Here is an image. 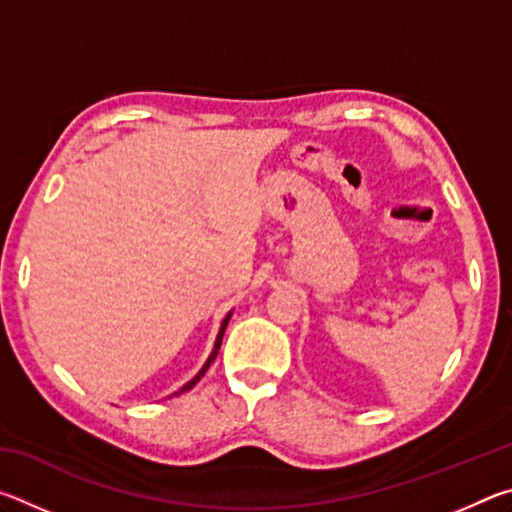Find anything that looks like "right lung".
Returning a JSON list of instances; mask_svg holds the SVG:
<instances>
[{
  "label": "right lung",
  "mask_w": 512,
  "mask_h": 512,
  "mask_svg": "<svg viewBox=\"0 0 512 512\" xmlns=\"http://www.w3.org/2000/svg\"><path fill=\"white\" fill-rule=\"evenodd\" d=\"M230 316H232V311H230V314L228 316H225L223 318V323H221V327H219V334H216V341H214V350H212V354H210V357H207V361L203 363V368L201 370H198V375L194 377V379H189L187 381V384L183 386V388H180V391H176V393H173V395H180V393H185V391H189V388H194L196 384H198V381H201V377L205 375V372H207V368H210V363L216 359V354H219V348H221V341H223V332H225V327H228V323H230ZM171 397V395H169Z\"/></svg>",
  "instance_id": "add662e5"
}]
</instances>
